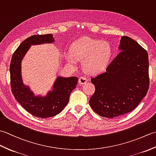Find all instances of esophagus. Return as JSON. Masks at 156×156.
Segmentation results:
<instances>
[{"label":"esophagus","instance_id":"esophagus-1","mask_svg":"<svg viewBox=\"0 0 156 156\" xmlns=\"http://www.w3.org/2000/svg\"><path fill=\"white\" fill-rule=\"evenodd\" d=\"M87 78L84 77V76H81L78 80V83L80 84H84L87 83Z\"/></svg>","mask_w":156,"mask_h":156}]
</instances>
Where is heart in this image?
Masks as SVG:
<instances>
[{
	"instance_id": "obj_1",
	"label": "heart",
	"mask_w": 156,
	"mask_h": 156,
	"mask_svg": "<svg viewBox=\"0 0 156 156\" xmlns=\"http://www.w3.org/2000/svg\"><path fill=\"white\" fill-rule=\"evenodd\" d=\"M111 55L112 48L108 43L85 37L74 43L67 59L72 64H74L76 59H84L85 71L95 74L107 67Z\"/></svg>"
}]
</instances>
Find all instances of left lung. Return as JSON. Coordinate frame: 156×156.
<instances>
[{"instance_id": "8db88e82", "label": "left lung", "mask_w": 156, "mask_h": 156, "mask_svg": "<svg viewBox=\"0 0 156 156\" xmlns=\"http://www.w3.org/2000/svg\"><path fill=\"white\" fill-rule=\"evenodd\" d=\"M119 48L121 51L106 71L91 79L95 92L89 104L103 117H119L134 110L150 85L147 51L127 36L121 37Z\"/></svg>"}]
</instances>
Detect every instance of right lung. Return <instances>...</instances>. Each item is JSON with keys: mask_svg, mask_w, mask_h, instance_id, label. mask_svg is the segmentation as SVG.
I'll use <instances>...</instances> for the list:
<instances>
[{"mask_svg": "<svg viewBox=\"0 0 156 156\" xmlns=\"http://www.w3.org/2000/svg\"><path fill=\"white\" fill-rule=\"evenodd\" d=\"M52 35H34L23 41L13 54L11 64V88L15 99L26 111L37 117L48 118L59 114L68 105L69 95L76 87L78 78L58 77L54 85V90L46 97H35L29 88L23 84L21 65L23 58L31 45L51 43Z\"/></svg>", "mask_w": 156, "mask_h": 156, "instance_id": "right-lung-1", "label": "right lung"}]
</instances>
